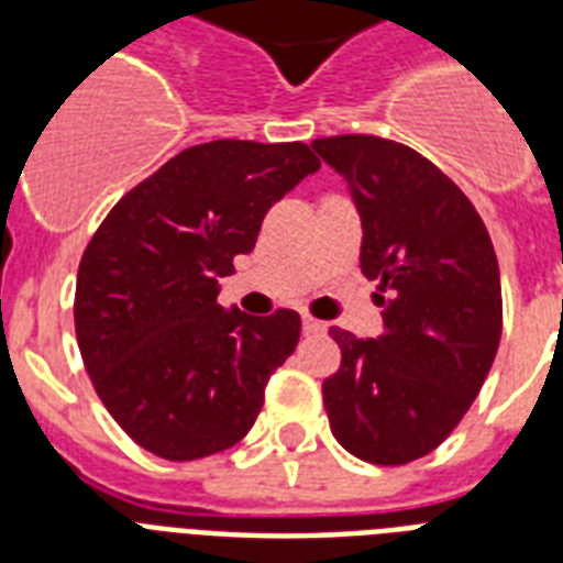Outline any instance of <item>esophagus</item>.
<instances>
[{
    "instance_id": "esophagus-1",
    "label": "esophagus",
    "mask_w": 563,
    "mask_h": 563,
    "mask_svg": "<svg viewBox=\"0 0 563 563\" xmlns=\"http://www.w3.org/2000/svg\"><path fill=\"white\" fill-rule=\"evenodd\" d=\"M303 333L321 335V333H327V324H324V321H318V318H312V316H303Z\"/></svg>"
}]
</instances>
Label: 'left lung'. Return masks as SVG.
<instances>
[{
	"label": "left lung",
	"mask_w": 563,
	"mask_h": 563,
	"mask_svg": "<svg viewBox=\"0 0 563 563\" xmlns=\"http://www.w3.org/2000/svg\"><path fill=\"white\" fill-rule=\"evenodd\" d=\"M351 187L362 274L379 280L383 333L342 327V368L324 379L335 441L362 462L432 453L476 400L503 335L499 265L471 198L423 154L368 134L312 143Z\"/></svg>",
	"instance_id": "1"
}]
</instances>
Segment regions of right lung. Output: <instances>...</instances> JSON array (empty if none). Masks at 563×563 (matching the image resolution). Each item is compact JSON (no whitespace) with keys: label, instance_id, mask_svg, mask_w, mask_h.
Masks as SVG:
<instances>
[{"label":"right lung","instance_id":"1","mask_svg":"<svg viewBox=\"0 0 563 563\" xmlns=\"http://www.w3.org/2000/svg\"><path fill=\"white\" fill-rule=\"evenodd\" d=\"M303 143L192 145L101 221L75 283V335L96 394L148 453L192 462L239 444L289 360L300 316L219 307L274 201L318 172Z\"/></svg>","mask_w":563,"mask_h":563}]
</instances>
